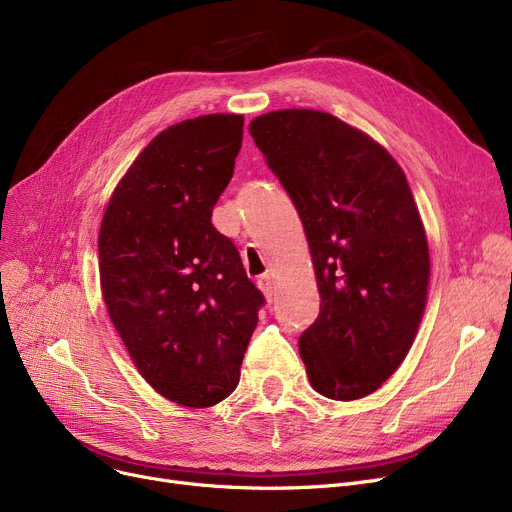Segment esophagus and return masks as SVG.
<instances>
[{"label": "esophagus", "mask_w": 512, "mask_h": 512, "mask_svg": "<svg viewBox=\"0 0 512 512\" xmlns=\"http://www.w3.org/2000/svg\"><path fill=\"white\" fill-rule=\"evenodd\" d=\"M257 284H259V288H261V292L265 294V297L272 301V294H274V276H272V274H263V276L257 280Z\"/></svg>", "instance_id": "esophagus-1"}]
</instances>
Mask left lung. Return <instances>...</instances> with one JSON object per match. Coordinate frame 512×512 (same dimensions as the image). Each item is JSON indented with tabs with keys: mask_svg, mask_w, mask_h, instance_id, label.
<instances>
[{
	"mask_svg": "<svg viewBox=\"0 0 512 512\" xmlns=\"http://www.w3.org/2000/svg\"><path fill=\"white\" fill-rule=\"evenodd\" d=\"M249 132L309 240L321 297L299 338L309 382L332 400L363 398L405 361L427 299V238L405 172L326 112H270Z\"/></svg>",
	"mask_w": 512,
	"mask_h": 512,
	"instance_id": "obj_1",
	"label": "left lung"
}]
</instances>
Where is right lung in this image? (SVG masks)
<instances>
[{
    "instance_id": "1",
    "label": "right lung",
    "mask_w": 512,
    "mask_h": 512,
    "mask_svg": "<svg viewBox=\"0 0 512 512\" xmlns=\"http://www.w3.org/2000/svg\"><path fill=\"white\" fill-rule=\"evenodd\" d=\"M245 118L184 120L134 159L99 232L103 301L143 378L203 409L234 392L265 305L234 242L211 224Z\"/></svg>"
}]
</instances>
